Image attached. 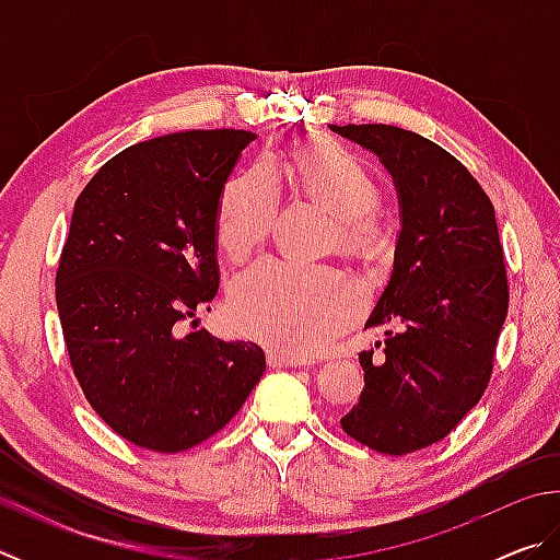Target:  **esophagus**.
<instances>
[{
	"mask_svg": "<svg viewBox=\"0 0 560 560\" xmlns=\"http://www.w3.org/2000/svg\"><path fill=\"white\" fill-rule=\"evenodd\" d=\"M269 365L271 368H296V365H306V360L299 355H287L279 353V350H269Z\"/></svg>",
	"mask_w": 560,
	"mask_h": 560,
	"instance_id": "34e87169",
	"label": "esophagus"
}]
</instances>
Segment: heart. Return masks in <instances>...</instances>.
Here are the masks:
<instances>
[{
  "mask_svg": "<svg viewBox=\"0 0 560 560\" xmlns=\"http://www.w3.org/2000/svg\"><path fill=\"white\" fill-rule=\"evenodd\" d=\"M291 173L308 200L338 217L340 244L360 254L385 249L387 232L373 212L381 185L355 153L334 140H316L293 153ZM277 207L279 185L267 165L236 173L217 207V244L226 257L240 261L257 249ZM360 303L358 283L343 271L269 259L234 279L230 316L244 336L289 353H316L353 324Z\"/></svg>",
  "mask_w": 560,
  "mask_h": 560,
  "instance_id": "obj_1",
  "label": "heart"
}]
</instances>
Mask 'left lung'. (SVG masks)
<instances>
[{
    "label": "left lung",
    "instance_id": "1",
    "mask_svg": "<svg viewBox=\"0 0 560 560\" xmlns=\"http://www.w3.org/2000/svg\"><path fill=\"white\" fill-rule=\"evenodd\" d=\"M330 130L381 158L400 207L390 281L365 324L385 328L383 358L358 353L365 387L340 428L375 452L410 454L447 438L487 390L509 308L494 205L457 158L417 132Z\"/></svg>",
    "mask_w": 560,
    "mask_h": 560
}]
</instances>
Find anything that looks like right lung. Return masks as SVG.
Here are the masks:
<instances>
[{
    "label": "right lung",
    "instance_id": "right-lung-1",
    "mask_svg": "<svg viewBox=\"0 0 560 560\" xmlns=\"http://www.w3.org/2000/svg\"><path fill=\"white\" fill-rule=\"evenodd\" d=\"M252 140L232 128L143 140L73 205L56 271L63 340L93 410L138 447L212 438L267 371L257 343L197 330L220 289L217 207Z\"/></svg>",
    "mask_w": 560,
    "mask_h": 560
}]
</instances>
